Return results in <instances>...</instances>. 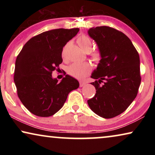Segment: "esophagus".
<instances>
[{
  "label": "esophagus",
  "instance_id": "esophagus-1",
  "mask_svg": "<svg viewBox=\"0 0 155 155\" xmlns=\"http://www.w3.org/2000/svg\"><path fill=\"white\" fill-rule=\"evenodd\" d=\"M84 84H85V82H80V87H82L84 86Z\"/></svg>",
  "mask_w": 155,
  "mask_h": 155
}]
</instances>
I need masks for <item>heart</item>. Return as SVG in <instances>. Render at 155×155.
<instances>
[{
	"label": "heart",
	"instance_id": "b5f03b06",
	"mask_svg": "<svg viewBox=\"0 0 155 155\" xmlns=\"http://www.w3.org/2000/svg\"><path fill=\"white\" fill-rule=\"evenodd\" d=\"M78 44L82 50L88 51L92 47V41L90 38L87 35H81L78 40ZM64 54V51L63 55ZM92 58L94 61H98L101 58V55L99 51H94L92 54ZM91 65L89 63H74L69 65L67 68V72L69 75L78 79H82L91 71Z\"/></svg>",
	"mask_w": 155,
	"mask_h": 155
}]
</instances>
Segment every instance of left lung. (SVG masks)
Returning a JSON list of instances; mask_svg holds the SVG:
<instances>
[{
    "instance_id": "1",
    "label": "left lung",
    "mask_w": 155,
    "mask_h": 155,
    "mask_svg": "<svg viewBox=\"0 0 155 155\" xmlns=\"http://www.w3.org/2000/svg\"><path fill=\"white\" fill-rule=\"evenodd\" d=\"M87 33L101 55L91 75L97 80L91 82L96 94L87 104L101 117L114 118L126 111L137 96L141 82L139 54L126 35L111 27H94Z\"/></svg>"
}]
</instances>
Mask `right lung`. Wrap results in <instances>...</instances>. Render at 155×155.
Masks as SVG:
<instances>
[{"label":"right lung","mask_w":155,"mask_h":155,"mask_svg":"<svg viewBox=\"0 0 155 155\" xmlns=\"http://www.w3.org/2000/svg\"><path fill=\"white\" fill-rule=\"evenodd\" d=\"M79 29H52L29 40L17 57L14 82L18 97L31 114L48 117L58 112L79 82L66 75L60 82L52 72L62 63V51Z\"/></svg>","instance_id":"1"}]
</instances>
